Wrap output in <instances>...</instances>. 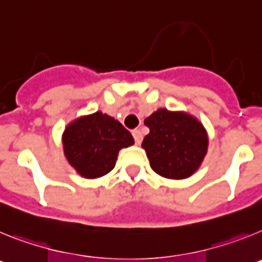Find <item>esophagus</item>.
Segmentation results:
<instances>
[{
    "instance_id": "esophagus-1",
    "label": "esophagus",
    "mask_w": 262,
    "mask_h": 262,
    "mask_svg": "<svg viewBox=\"0 0 262 262\" xmlns=\"http://www.w3.org/2000/svg\"><path fill=\"white\" fill-rule=\"evenodd\" d=\"M133 136L134 139H135V144L140 145V143H142L143 140V135L142 133H140V129H133Z\"/></svg>"
}]
</instances>
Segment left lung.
I'll return each instance as SVG.
<instances>
[{"label": "left lung", "mask_w": 262, "mask_h": 262, "mask_svg": "<svg viewBox=\"0 0 262 262\" xmlns=\"http://www.w3.org/2000/svg\"><path fill=\"white\" fill-rule=\"evenodd\" d=\"M144 124L149 134L142 147L157 174L182 180L200 168L209 139L195 118L160 108L144 120Z\"/></svg>", "instance_id": "8db88e82"}]
</instances>
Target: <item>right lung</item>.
Listing matches in <instances>:
<instances>
[{"label": "right lung", "mask_w": 262, "mask_h": 262, "mask_svg": "<svg viewBox=\"0 0 262 262\" xmlns=\"http://www.w3.org/2000/svg\"><path fill=\"white\" fill-rule=\"evenodd\" d=\"M62 144L69 164L82 177L97 178L114 168L119 149L133 145L134 138L118 120L97 111L69 124Z\"/></svg>", "instance_id": "add662e5"}]
</instances>
